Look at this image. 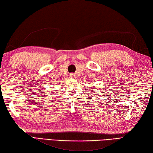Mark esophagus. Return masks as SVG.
<instances>
[{"mask_svg":"<svg viewBox=\"0 0 153 153\" xmlns=\"http://www.w3.org/2000/svg\"><path fill=\"white\" fill-rule=\"evenodd\" d=\"M75 76H76V75H75V74H73V73H71L70 74V77H74Z\"/></svg>","mask_w":153,"mask_h":153,"instance_id":"obj_1","label":"esophagus"}]
</instances>
